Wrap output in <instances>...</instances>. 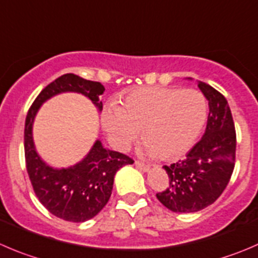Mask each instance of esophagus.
I'll return each mask as SVG.
<instances>
[{
	"label": "esophagus",
	"mask_w": 258,
	"mask_h": 258,
	"mask_svg": "<svg viewBox=\"0 0 258 258\" xmlns=\"http://www.w3.org/2000/svg\"><path fill=\"white\" fill-rule=\"evenodd\" d=\"M135 165H136L140 170H142V171H149L150 170L149 165L144 164V162H141V161H135Z\"/></svg>",
	"instance_id": "1"
}]
</instances>
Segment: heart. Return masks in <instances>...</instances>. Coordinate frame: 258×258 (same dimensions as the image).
Segmentation results:
<instances>
[{
	"label": "heart",
	"mask_w": 258,
	"mask_h": 258,
	"mask_svg": "<svg viewBox=\"0 0 258 258\" xmlns=\"http://www.w3.org/2000/svg\"><path fill=\"white\" fill-rule=\"evenodd\" d=\"M122 106L112 102L102 112L112 144L128 149L144 127V151L164 160L180 156L194 145L208 113L206 97L197 89L142 87L130 92Z\"/></svg>",
	"instance_id": "obj_1"
}]
</instances>
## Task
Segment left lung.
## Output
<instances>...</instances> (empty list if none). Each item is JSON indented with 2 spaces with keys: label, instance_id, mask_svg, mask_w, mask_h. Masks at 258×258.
Instances as JSON below:
<instances>
[{
  "label": "left lung",
  "instance_id": "8db88e82",
  "mask_svg": "<svg viewBox=\"0 0 258 258\" xmlns=\"http://www.w3.org/2000/svg\"><path fill=\"white\" fill-rule=\"evenodd\" d=\"M199 89L208 99L203 137L179 162L165 165L169 186L156 197L175 213H194L213 204L231 180L236 161V130L228 102L204 82Z\"/></svg>",
  "mask_w": 258,
  "mask_h": 258
}]
</instances>
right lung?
<instances>
[{
  "label": "right lung",
  "instance_id": "right-lung-1",
  "mask_svg": "<svg viewBox=\"0 0 258 258\" xmlns=\"http://www.w3.org/2000/svg\"><path fill=\"white\" fill-rule=\"evenodd\" d=\"M77 92L88 97L101 111L104 87L99 82L87 81L76 74H64L47 84L27 112L25 121V160L34 191L40 203L57 218L68 222H86L96 217L109 201L114 175L124 165L134 164L127 155L111 151L96 141L89 154L68 169L47 166L35 150L32 123L40 106L52 96Z\"/></svg>",
  "mask_w": 258,
  "mask_h": 258
}]
</instances>
